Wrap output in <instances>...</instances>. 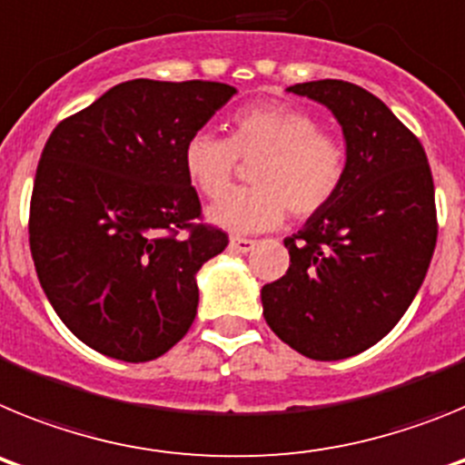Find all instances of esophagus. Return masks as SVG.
<instances>
[{"mask_svg":"<svg viewBox=\"0 0 465 465\" xmlns=\"http://www.w3.org/2000/svg\"><path fill=\"white\" fill-rule=\"evenodd\" d=\"M253 246H256V242L246 240V237H230V242H228V249H230V252H235V253L252 252Z\"/></svg>","mask_w":465,"mask_h":465,"instance_id":"esophagus-1","label":"esophagus"}]
</instances>
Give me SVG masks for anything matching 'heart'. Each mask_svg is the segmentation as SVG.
Returning <instances> with one entry per match:
<instances>
[{
  "instance_id": "heart-1",
  "label": "heart",
  "mask_w": 465,
  "mask_h": 465,
  "mask_svg": "<svg viewBox=\"0 0 465 465\" xmlns=\"http://www.w3.org/2000/svg\"><path fill=\"white\" fill-rule=\"evenodd\" d=\"M257 163L250 171L253 189H241L209 204V223L252 235L272 230L286 216H310L338 193L344 176V149L319 123L283 104H256L237 111L230 137L197 130L183 143V170L193 186L216 197L229 185L236 158Z\"/></svg>"
}]
</instances>
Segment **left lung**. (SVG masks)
<instances>
[{
	"instance_id": "1",
	"label": "left lung",
	"mask_w": 465,
	"mask_h": 465,
	"mask_svg": "<svg viewBox=\"0 0 465 465\" xmlns=\"http://www.w3.org/2000/svg\"><path fill=\"white\" fill-rule=\"evenodd\" d=\"M286 90L331 111L347 163L331 203L283 240L289 272L261 289L262 316L307 359H349L401 322L424 282L438 237L433 176L419 139L361 85Z\"/></svg>"
}]
</instances>
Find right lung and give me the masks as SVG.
Listing matches in <instances>:
<instances>
[{
    "label": "right lung",
    "mask_w": 465,
    "mask_h": 465,
    "mask_svg": "<svg viewBox=\"0 0 465 465\" xmlns=\"http://www.w3.org/2000/svg\"><path fill=\"white\" fill-rule=\"evenodd\" d=\"M237 88L134 79L48 137L30 207L41 289L90 349L127 363L158 359L197 314V272L228 237L193 225L200 200L183 143ZM188 227L192 235L176 238Z\"/></svg>",
    "instance_id": "1"
}]
</instances>
